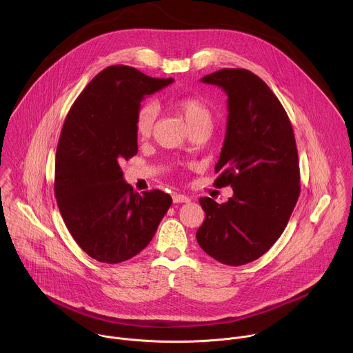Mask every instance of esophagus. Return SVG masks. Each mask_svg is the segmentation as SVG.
<instances>
[{
	"label": "esophagus",
	"instance_id": "34e87169",
	"mask_svg": "<svg viewBox=\"0 0 353 353\" xmlns=\"http://www.w3.org/2000/svg\"><path fill=\"white\" fill-rule=\"evenodd\" d=\"M172 198H173V203L174 204H180V203H190V198L187 196V195H184V194H173L172 195Z\"/></svg>",
	"mask_w": 353,
	"mask_h": 353
}]
</instances>
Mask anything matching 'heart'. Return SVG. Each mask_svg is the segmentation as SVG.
Masks as SVG:
<instances>
[{
  "mask_svg": "<svg viewBox=\"0 0 353 353\" xmlns=\"http://www.w3.org/2000/svg\"><path fill=\"white\" fill-rule=\"evenodd\" d=\"M172 108L184 119L191 132L198 130H211L214 116L210 106L195 96H180L172 99ZM157 108L152 103L142 105L134 119V130L138 138H148L154 130L157 120Z\"/></svg>",
  "mask_w": 353,
  "mask_h": 353,
  "instance_id": "b5f03b06",
  "label": "heart"
}]
</instances>
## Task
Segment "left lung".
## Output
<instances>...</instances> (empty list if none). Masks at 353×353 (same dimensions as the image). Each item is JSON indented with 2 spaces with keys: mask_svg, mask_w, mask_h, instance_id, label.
<instances>
[{
  "mask_svg": "<svg viewBox=\"0 0 353 353\" xmlns=\"http://www.w3.org/2000/svg\"><path fill=\"white\" fill-rule=\"evenodd\" d=\"M228 94L226 135L215 187L233 196L199 198L205 221L196 241L226 265L260 259L285 230L300 194L297 148L290 120L268 85L248 70L223 68L201 79Z\"/></svg>",
  "mask_w": 353,
  "mask_h": 353,
  "instance_id": "left-lung-1",
  "label": "left lung"
}]
</instances>
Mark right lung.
<instances>
[{"label": "right lung", "instance_id": "1", "mask_svg": "<svg viewBox=\"0 0 353 353\" xmlns=\"http://www.w3.org/2000/svg\"><path fill=\"white\" fill-rule=\"evenodd\" d=\"M172 82L112 65L86 85L65 117L54 194L71 236L99 263L137 256L172 205V196L161 190L134 192L120 168L138 152L134 119L141 100Z\"/></svg>", "mask_w": 353, "mask_h": 353}]
</instances>
